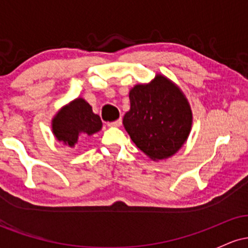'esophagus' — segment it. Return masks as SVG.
Instances as JSON below:
<instances>
[{
	"mask_svg": "<svg viewBox=\"0 0 248 248\" xmlns=\"http://www.w3.org/2000/svg\"><path fill=\"white\" fill-rule=\"evenodd\" d=\"M121 124H122L121 119H119V120H116V121L109 122V124H108V126H109V127H120Z\"/></svg>",
	"mask_w": 248,
	"mask_h": 248,
	"instance_id": "34e87169",
	"label": "esophagus"
}]
</instances>
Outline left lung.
<instances>
[{"instance_id":"left-lung-1","label":"left lung","mask_w":248,"mask_h":248,"mask_svg":"<svg viewBox=\"0 0 248 248\" xmlns=\"http://www.w3.org/2000/svg\"><path fill=\"white\" fill-rule=\"evenodd\" d=\"M129 99L124 126L136 147L153 161L177 153L192 126L191 108L181 88L156 75L149 84L135 85Z\"/></svg>"}]
</instances>
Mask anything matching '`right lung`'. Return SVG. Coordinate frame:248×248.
Wrapping results in <instances>:
<instances>
[{"label":"right lung","mask_w":248,"mask_h":248,"mask_svg":"<svg viewBox=\"0 0 248 248\" xmlns=\"http://www.w3.org/2000/svg\"><path fill=\"white\" fill-rule=\"evenodd\" d=\"M100 116L82 98H77L62 107L52 119V133L59 142L75 147L79 136L93 135L101 129Z\"/></svg>","instance_id":"1"}]
</instances>
